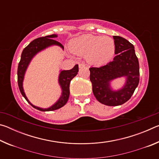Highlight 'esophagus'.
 Segmentation results:
<instances>
[{
  "instance_id": "1",
  "label": "esophagus",
  "mask_w": 159,
  "mask_h": 159,
  "mask_svg": "<svg viewBox=\"0 0 159 159\" xmlns=\"http://www.w3.org/2000/svg\"><path fill=\"white\" fill-rule=\"evenodd\" d=\"M85 66V64L84 63H80L79 64V68H83Z\"/></svg>"
}]
</instances>
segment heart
<instances>
[{
	"label": "heart",
	"instance_id": "1",
	"mask_svg": "<svg viewBox=\"0 0 159 159\" xmlns=\"http://www.w3.org/2000/svg\"><path fill=\"white\" fill-rule=\"evenodd\" d=\"M75 53L86 55L88 61L95 64L107 62L114 55L116 45L109 36L84 34L74 40L71 45Z\"/></svg>",
	"mask_w": 159,
	"mask_h": 159
}]
</instances>
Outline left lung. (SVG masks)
Wrapping results in <instances>:
<instances>
[{
    "mask_svg": "<svg viewBox=\"0 0 159 159\" xmlns=\"http://www.w3.org/2000/svg\"><path fill=\"white\" fill-rule=\"evenodd\" d=\"M116 45L114 60L100 67L90 68V79L93 92L100 103L107 106H118L130 99L139 81V66L134 45L120 36H114ZM124 77L125 85L114 90L111 82Z\"/></svg>",
    "mask_w": 159,
    "mask_h": 159,
    "instance_id": "obj_1",
    "label": "left lung"
}]
</instances>
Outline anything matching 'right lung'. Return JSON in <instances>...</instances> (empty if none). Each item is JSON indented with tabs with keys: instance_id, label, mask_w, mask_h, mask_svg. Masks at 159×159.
Here are the masks:
<instances>
[{
	"instance_id": "obj_1",
	"label": "right lung",
	"mask_w": 159,
	"mask_h": 159,
	"mask_svg": "<svg viewBox=\"0 0 159 159\" xmlns=\"http://www.w3.org/2000/svg\"><path fill=\"white\" fill-rule=\"evenodd\" d=\"M57 37V34H52L50 36H46L45 37L39 38L31 41L25 49L23 50L21 55V60L18 65L17 69V81L18 85L21 95L25 98L26 101L30 104L34 108L36 109L41 111H50L58 109L65 105L69 98V85L71 80L76 76L79 72V65L76 64L73 69L70 70H60V73L59 74L58 83L60 85L61 89V94L58 100L48 108H41V107H36L31 104L26 96L23 88V81L25 79V75L28 66L35 56L38 53L43 50L46 48L52 45H58L61 49L64 50V46L60 43L55 41V38Z\"/></svg>"
}]
</instances>
